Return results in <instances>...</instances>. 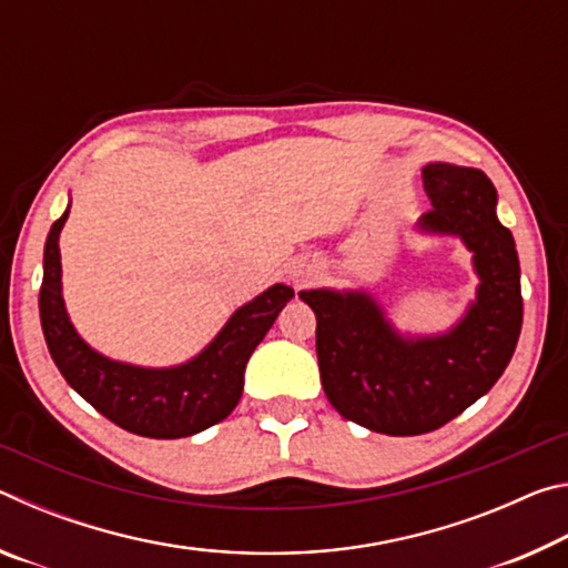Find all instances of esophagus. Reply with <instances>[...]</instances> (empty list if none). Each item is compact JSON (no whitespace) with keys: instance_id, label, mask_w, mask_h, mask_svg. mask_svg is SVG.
<instances>
[{"instance_id":"obj_1","label":"esophagus","mask_w":568,"mask_h":568,"mask_svg":"<svg viewBox=\"0 0 568 568\" xmlns=\"http://www.w3.org/2000/svg\"><path fill=\"white\" fill-rule=\"evenodd\" d=\"M315 265L307 261V257H297V261H293V265H291V281H293V285H307L315 277Z\"/></svg>"}]
</instances>
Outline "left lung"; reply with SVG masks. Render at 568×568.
Segmentation results:
<instances>
[{
  "instance_id": "8db88e82",
  "label": "left lung",
  "mask_w": 568,
  "mask_h": 568,
  "mask_svg": "<svg viewBox=\"0 0 568 568\" xmlns=\"http://www.w3.org/2000/svg\"><path fill=\"white\" fill-rule=\"evenodd\" d=\"M430 200L418 230L458 235L480 277L476 303L444 335L403 338L363 291H303L315 313V351L331 406L386 436H420L446 426L501 378L524 323L521 267L511 230L496 217L486 172L430 162Z\"/></svg>"
}]
</instances>
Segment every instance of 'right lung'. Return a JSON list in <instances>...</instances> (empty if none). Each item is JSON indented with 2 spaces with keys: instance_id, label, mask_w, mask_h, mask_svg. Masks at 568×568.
I'll list each match as a JSON object with an SVG mask.
<instances>
[{
  "instance_id": "1",
  "label": "right lung",
  "mask_w": 568,
  "mask_h": 568,
  "mask_svg": "<svg viewBox=\"0 0 568 568\" xmlns=\"http://www.w3.org/2000/svg\"><path fill=\"white\" fill-rule=\"evenodd\" d=\"M67 215L70 207L47 235L40 287L42 333L64 381L104 418L145 438H185L227 418L243 396L250 355L295 295L293 287L277 283L237 307L203 353L175 368L110 361L77 335L64 311L60 233Z\"/></svg>"
}]
</instances>
